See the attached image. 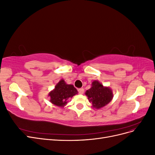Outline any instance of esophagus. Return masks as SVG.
Returning a JSON list of instances; mask_svg holds the SVG:
<instances>
[{
  "instance_id": "34e87169",
  "label": "esophagus",
  "mask_w": 155,
  "mask_h": 155,
  "mask_svg": "<svg viewBox=\"0 0 155 155\" xmlns=\"http://www.w3.org/2000/svg\"><path fill=\"white\" fill-rule=\"evenodd\" d=\"M78 92L79 94H83V92H84V89L83 88H78Z\"/></svg>"
}]
</instances>
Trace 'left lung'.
Listing matches in <instances>:
<instances>
[{"label":"left lung","instance_id":"left-lung-1","mask_svg":"<svg viewBox=\"0 0 155 155\" xmlns=\"http://www.w3.org/2000/svg\"><path fill=\"white\" fill-rule=\"evenodd\" d=\"M88 100L92 101L93 107L96 109L104 107L112 99V92L109 88L104 87L98 81H94L92 83V87L85 92Z\"/></svg>","mask_w":155,"mask_h":155}]
</instances>
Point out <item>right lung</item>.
I'll return each mask as SVG.
<instances>
[{
  "mask_svg": "<svg viewBox=\"0 0 155 155\" xmlns=\"http://www.w3.org/2000/svg\"><path fill=\"white\" fill-rule=\"evenodd\" d=\"M78 93L76 88L72 85H67L61 79L56 85L54 91L50 92V101L55 105L64 107L67 104V100Z\"/></svg>",
  "mask_w": 155,
  "mask_h": 155,
  "instance_id": "add662e5",
  "label": "right lung"
}]
</instances>
